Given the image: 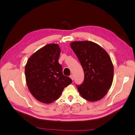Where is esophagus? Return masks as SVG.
I'll list each match as a JSON object with an SVG mask.
<instances>
[{
  "instance_id": "1",
  "label": "esophagus",
  "mask_w": 135,
  "mask_h": 135,
  "mask_svg": "<svg viewBox=\"0 0 135 135\" xmlns=\"http://www.w3.org/2000/svg\"><path fill=\"white\" fill-rule=\"evenodd\" d=\"M70 78H71V80H74V75L71 74V75H70Z\"/></svg>"
}]
</instances>
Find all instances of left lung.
<instances>
[{
    "mask_svg": "<svg viewBox=\"0 0 135 135\" xmlns=\"http://www.w3.org/2000/svg\"><path fill=\"white\" fill-rule=\"evenodd\" d=\"M84 72V80L76 85L83 98L94 102L102 99L112 85L113 66L109 55L98 44L90 41L70 44Z\"/></svg>",
    "mask_w": 135,
    "mask_h": 135,
    "instance_id": "1",
    "label": "left lung"
}]
</instances>
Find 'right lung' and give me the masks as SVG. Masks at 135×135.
<instances>
[{"label":"right lung","mask_w":135,"mask_h":135,"mask_svg":"<svg viewBox=\"0 0 135 135\" xmlns=\"http://www.w3.org/2000/svg\"><path fill=\"white\" fill-rule=\"evenodd\" d=\"M59 46L49 44L29 58L25 67L26 80L29 91L38 101L50 104L59 98L63 89L72 80L62 74L59 62Z\"/></svg>","instance_id":"right-lung-1"}]
</instances>
